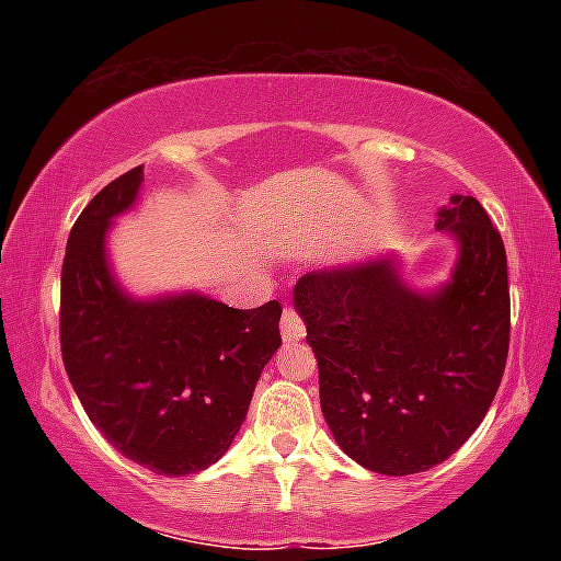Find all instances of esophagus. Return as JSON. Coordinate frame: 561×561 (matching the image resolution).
I'll list each match as a JSON object with an SVG mask.
<instances>
[{
	"label": "esophagus",
	"instance_id": "esophagus-1",
	"mask_svg": "<svg viewBox=\"0 0 561 561\" xmlns=\"http://www.w3.org/2000/svg\"><path fill=\"white\" fill-rule=\"evenodd\" d=\"M302 337H306V324H302L298 311H295V308H285V313H282V340H285L287 345H295L300 343Z\"/></svg>",
	"mask_w": 561,
	"mask_h": 561
}]
</instances>
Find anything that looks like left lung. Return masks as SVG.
I'll return each mask as SVG.
<instances>
[{
    "instance_id": "1",
    "label": "left lung",
    "mask_w": 561,
    "mask_h": 561,
    "mask_svg": "<svg viewBox=\"0 0 561 561\" xmlns=\"http://www.w3.org/2000/svg\"><path fill=\"white\" fill-rule=\"evenodd\" d=\"M435 227L459 248L440 287H409L396 255H385L311 272L293 289L334 440L390 478L424 472L465 446L506 366L508 276L499 229L469 195L450 197Z\"/></svg>"
}]
</instances>
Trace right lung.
<instances>
[{
	"instance_id": "right-lung-1",
	"label": "right lung",
	"mask_w": 561,
	"mask_h": 561,
	"mask_svg": "<svg viewBox=\"0 0 561 561\" xmlns=\"http://www.w3.org/2000/svg\"><path fill=\"white\" fill-rule=\"evenodd\" d=\"M141 179V165L115 179L70 229L62 364L105 440L152 472L184 478L216 465L240 433L263 366L282 345V306L240 311L199 293L128 295L105 237L137 203Z\"/></svg>"
}]
</instances>
